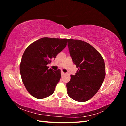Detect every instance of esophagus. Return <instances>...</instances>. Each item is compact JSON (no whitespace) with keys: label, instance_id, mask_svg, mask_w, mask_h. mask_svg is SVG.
I'll list each match as a JSON object with an SVG mask.
<instances>
[{"label":"esophagus","instance_id":"esophagus-1","mask_svg":"<svg viewBox=\"0 0 126 126\" xmlns=\"http://www.w3.org/2000/svg\"><path fill=\"white\" fill-rule=\"evenodd\" d=\"M61 74H62V76H63V75H64V72H63V71H61Z\"/></svg>","mask_w":126,"mask_h":126}]
</instances>
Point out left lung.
Segmentation results:
<instances>
[{
    "label": "left lung",
    "instance_id": "obj_1",
    "mask_svg": "<svg viewBox=\"0 0 126 126\" xmlns=\"http://www.w3.org/2000/svg\"><path fill=\"white\" fill-rule=\"evenodd\" d=\"M72 62L78 69L67 83V94L77 101L89 100L100 89L106 75L105 62L96 49L80 40L67 39Z\"/></svg>",
    "mask_w": 126,
    "mask_h": 126
}]
</instances>
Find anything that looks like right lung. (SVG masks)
Returning a JSON list of instances; mask_svg holds the SVG:
<instances>
[{
  "label": "right lung",
  "mask_w": 126,
  "mask_h": 126,
  "mask_svg": "<svg viewBox=\"0 0 126 126\" xmlns=\"http://www.w3.org/2000/svg\"><path fill=\"white\" fill-rule=\"evenodd\" d=\"M67 39L42 38L26 49L20 64L22 81L29 93L43 99L54 93L61 78L60 70L48 69L47 65L66 47Z\"/></svg>",
  "instance_id": "obj_1"
}]
</instances>
